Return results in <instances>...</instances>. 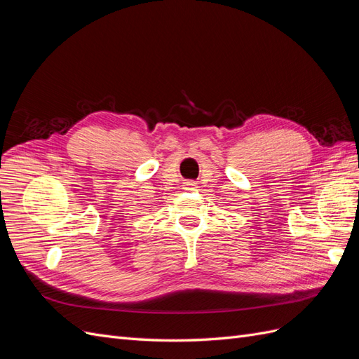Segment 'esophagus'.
<instances>
[{
	"instance_id": "esophagus-1",
	"label": "esophagus",
	"mask_w": 359,
	"mask_h": 359,
	"mask_svg": "<svg viewBox=\"0 0 359 359\" xmlns=\"http://www.w3.org/2000/svg\"><path fill=\"white\" fill-rule=\"evenodd\" d=\"M182 184H184V187H182L184 190H196V187H198L196 186V184H198L196 181H186V182H182Z\"/></svg>"
}]
</instances>
